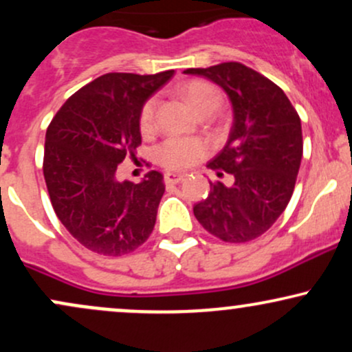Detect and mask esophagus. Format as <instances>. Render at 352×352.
Returning <instances> with one entry per match:
<instances>
[{
  "instance_id": "1",
  "label": "esophagus",
  "mask_w": 352,
  "mask_h": 352,
  "mask_svg": "<svg viewBox=\"0 0 352 352\" xmlns=\"http://www.w3.org/2000/svg\"><path fill=\"white\" fill-rule=\"evenodd\" d=\"M184 179H185L184 173H175V172H167V173H165V177H164L165 184H167V185L180 184V182Z\"/></svg>"
}]
</instances>
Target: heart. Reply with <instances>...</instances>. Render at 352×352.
Returning <instances> with one entry per match:
<instances>
[{"label":"heart","instance_id":"b5f03b06","mask_svg":"<svg viewBox=\"0 0 352 352\" xmlns=\"http://www.w3.org/2000/svg\"><path fill=\"white\" fill-rule=\"evenodd\" d=\"M182 96L187 104L193 109L195 114L204 112H215L220 106V92L213 84L207 80H190L182 89ZM155 99H148L140 109L139 127L140 131L151 132L153 127V112H155ZM207 148L200 140L182 139V137H170L157 147V159L164 167L172 170H182L193 165L197 160L205 155Z\"/></svg>","mask_w":352,"mask_h":352}]
</instances>
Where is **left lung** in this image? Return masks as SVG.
<instances>
[{
    "instance_id": "left-lung-1",
    "label": "left lung",
    "mask_w": 352,
    "mask_h": 352,
    "mask_svg": "<svg viewBox=\"0 0 352 352\" xmlns=\"http://www.w3.org/2000/svg\"><path fill=\"white\" fill-rule=\"evenodd\" d=\"M218 84L230 98L233 125L212 170L235 177L230 187L210 182L208 197L193 207L213 236L245 243L261 236L285 212L302 157L301 120L281 87L240 63L187 69Z\"/></svg>"
}]
</instances>
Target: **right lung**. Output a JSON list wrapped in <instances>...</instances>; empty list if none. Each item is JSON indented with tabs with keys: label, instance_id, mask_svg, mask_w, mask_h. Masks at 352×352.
<instances>
[{
	"label": "right lung",
	"instance_id": "add662e5",
	"mask_svg": "<svg viewBox=\"0 0 352 352\" xmlns=\"http://www.w3.org/2000/svg\"><path fill=\"white\" fill-rule=\"evenodd\" d=\"M173 71L109 72L72 94L46 131L43 172L60 223L80 245L122 256L151 236L165 192L162 173L119 182L117 165L142 142L140 109Z\"/></svg>",
	"mask_w": 352,
	"mask_h": 352
}]
</instances>
